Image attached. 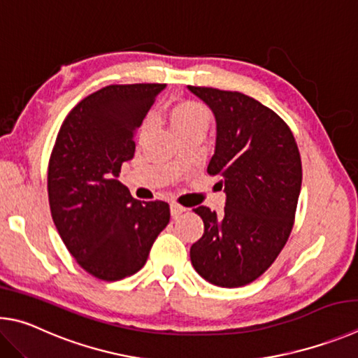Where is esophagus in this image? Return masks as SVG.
<instances>
[{
	"mask_svg": "<svg viewBox=\"0 0 358 358\" xmlns=\"http://www.w3.org/2000/svg\"><path fill=\"white\" fill-rule=\"evenodd\" d=\"M187 209L184 208V206H180V204H178V203H171V215L176 218V217H179L180 214H182V212H185Z\"/></svg>",
	"mask_w": 358,
	"mask_h": 358,
	"instance_id": "obj_1",
	"label": "esophagus"
}]
</instances>
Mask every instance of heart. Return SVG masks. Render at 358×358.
Listing matches in <instances>:
<instances>
[{"instance_id": "heart-1", "label": "heart", "mask_w": 358, "mask_h": 358, "mask_svg": "<svg viewBox=\"0 0 358 358\" xmlns=\"http://www.w3.org/2000/svg\"><path fill=\"white\" fill-rule=\"evenodd\" d=\"M199 121L208 122L209 115L204 106L196 102H182L176 105L171 111V124L176 131Z\"/></svg>"}]
</instances>
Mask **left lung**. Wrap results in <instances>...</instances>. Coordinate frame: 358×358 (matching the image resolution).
I'll return each instance as SVG.
<instances>
[{
  "label": "left lung",
  "mask_w": 358,
  "mask_h": 358,
  "mask_svg": "<svg viewBox=\"0 0 358 358\" xmlns=\"http://www.w3.org/2000/svg\"><path fill=\"white\" fill-rule=\"evenodd\" d=\"M214 111L215 154L208 166L222 176L224 214L193 209L204 234L190 248L195 271L209 283L239 287L273 264L294 227L302 160L292 131L277 113L237 91L189 86Z\"/></svg>",
  "instance_id": "left-lung-1"
}]
</instances>
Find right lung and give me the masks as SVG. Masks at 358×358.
I'll list each match as a JSON object with an SVG mask.
<instances>
[{
    "label": "right lung",
    "mask_w": 358,
    "mask_h": 358,
    "mask_svg": "<svg viewBox=\"0 0 358 358\" xmlns=\"http://www.w3.org/2000/svg\"><path fill=\"white\" fill-rule=\"evenodd\" d=\"M166 85H110L73 106L48 162L55 227L73 259L92 277L117 281L146 264L169 223L165 201H138L117 180L134 159L135 135Z\"/></svg>",
    "instance_id": "add662e5"
}]
</instances>
